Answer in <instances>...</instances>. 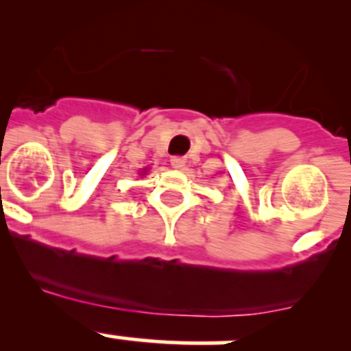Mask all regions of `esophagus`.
Masks as SVG:
<instances>
[{
	"mask_svg": "<svg viewBox=\"0 0 351 351\" xmlns=\"http://www.w3.org/2000/svg\"><path fill=\"white\" fill-rule=\"evenodd\" d=\"M169 162H171V166H175V168H183L186 162V159L183 158V156H171Z\"/></svg>",
	"mask_w": 351,
	"mask_h": 351,
	"instance_id": "esophagus-1",
	"label": "esophagus"
}]
</instances>
